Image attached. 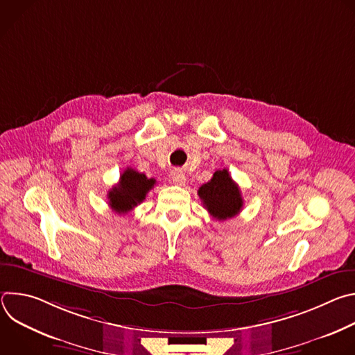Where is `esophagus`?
Returning a JSON list of instances; mask_svg holds the SVG:
<instances>
[{
	"label": "esophagus",
	"instance_id": "34e87169",
	"mask_svg": "<svg viewBox=\"0 0 355 355\" xmlns=\"http://www.w3.org/2000/svg\"><path fill=\"white\" fill-rule=\"evenodd\" d=\"M170 177H171V180H173V182H174L175 185H185V182H187L185 173H184L182 170H180V168L173 170V171L170 173Z\"/></svg>",
	"mask_w": 355,
	"mask_h": 355
}]
</instances>
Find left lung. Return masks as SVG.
Returning a JSON list of instances; mask_svg holds the SVG:
<instances>
[{
	"label": "left lung",
	"mask_w": 355,
	"mask_h": 355,
	"mask_svg": "<svg viewBox=\"0 0 355 355\" xmlns=\"http://www.w3.org/2000/svg\"><path fill=\"white\" fill-rule=\"evenodd\" d=\"M198 195L204 200L205 209L218 220L234 218L243 208L240 188L226 168L215 171L211 181L198 189Z\"/></svg>",
	"instance_id": "obj_1"
}]
</instances>
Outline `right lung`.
Masks as SVG:
<instances>
[{"label":"right lung","mask_w":355,"mask_h":355,"mask_svg":"<svg viewBox=\"0 0 355 355\" xmlns=\"http://www.w3.org/2000/svg\"><path fill=\"white\" fill-rule=\"evenodd\" d=\"M155 184V178H147L144 174L128 167L122 173L119 182L108 191V204L116 214H128L146 199V193Z\"/></svg>","instance_id":"1"}]
</instances>
